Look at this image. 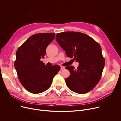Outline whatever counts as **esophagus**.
<instances>
[{"label": "esophagus", "mask_w": 121, "mask_h": 121, "mask_svg": "<svg viewBox=\"0 0 121 121\" xmlns=\"http://www.w3.org/2000/svg\"><path fill=\"white\" fill-rule=\"evenodd\" d=\"M65 68V67H63V66L61 67V69H64Z\"/></svg>", "instance_id": "34e87169"}]
</instances>
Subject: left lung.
<instances>
[{
  "instance_id": "8db88e82",
  "label": "left lung",
  "mask_w": 121,
  "mask_h": 121,
  "mask_svg": "<svg viewBox=\"0 0 121 121\" xmlns=\"http://www.w3.org/2000/svg\"><path fill=\"white\" fill-rule=\"evenodd\" d=\"M56 40L68 57L79 63L77 69L72 66L66 67L70 75L65 79L71 91L83 94L91 91L99 81L105 60L99 44L93 38L78 32L59 33Z\"/></svg>"
}]
</instances>
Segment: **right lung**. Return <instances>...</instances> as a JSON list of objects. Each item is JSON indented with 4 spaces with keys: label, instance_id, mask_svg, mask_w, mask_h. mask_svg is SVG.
I'll use <instances>...</instances> for the list:
<instances>
[{
    "label": "right lung",
    "instance_id": "1",
    "mask_svg": "<svg viewBox=\"0 0 121 121\" xmlns=\"http://www.w3.org/2000/svg\"><path fill=\"white\" fill-rule=\"evenodd\" d=\"M54 37L53 33L34 34L17 51L14 66L18 78L25 89L31 93L39 94L48 90L60 69L59 65L48 67L40 60L44 58L46 48Z\"/></svg>",
    "mask_w": 121,
    "mask_h": 121
}]
</instances>
